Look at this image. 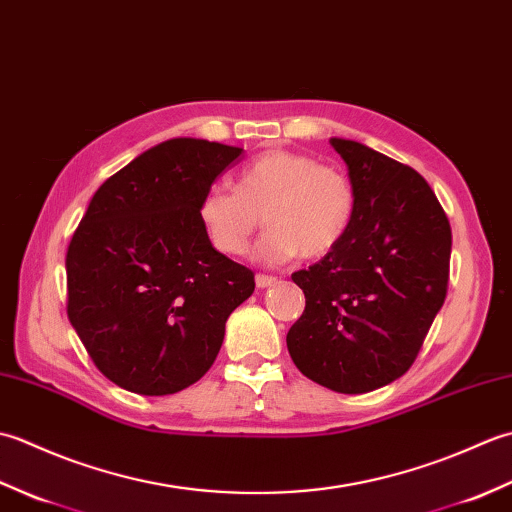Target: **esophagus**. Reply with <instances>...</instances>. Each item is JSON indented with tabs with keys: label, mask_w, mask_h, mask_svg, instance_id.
<instances>
[{
	"label": "esophagus",
	"mask_w": 512,
	"mask_h": 512,
	"mask_svg": "<svg viewBox=\"0 0 512 512\" xmlns=\"http://www.w3.org/2000/svg\"><path fill=\"white\" fill-rule=\"evenodd\" d=\"M255 284H257V288H270V286L277 284V277H270V275H262V273H259V275L255 277Z\"/></svg>",
	"instance_id": "esophagus-1"
}]
</instances>
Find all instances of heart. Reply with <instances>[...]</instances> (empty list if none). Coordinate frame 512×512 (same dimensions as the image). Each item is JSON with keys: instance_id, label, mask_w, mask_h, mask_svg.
Listing matches in <instances>:
<instances>
[{"instance_id": "heart-1", "label": "heart", "mask_w": 512, "mask_h": 512, "mask_svg": "<svg viewBox=\"0 0 512 512\" xmlns=\"http://www.w3.org/2000/svg\"><path fill=\"white\" fill-rule=\"evenodd\" d=\"M262 215L268 231L253 250L259 262L323 257L350 233L354 182L310 154L268 149L239 169L235 189L211 187L198 202L202 231L222 255H242Z\"/></svg>"}]
</instances>
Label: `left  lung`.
I'll list each match as a JSON object with an SVG mask.
<instances>
[{
	"label": "left lung",
	"mask_w": 512,
	"mask_h": 512,
	"mask_svg": "<svg viewBox=\"0 0 512 512\" xmlns=\"http://www.w3.org/2000/svg\"><path fill=\"white\" fill-rule=\"evenodd\" d=\"M356 189L350 233L292 281L306 310L286 343L303 376L365 394L407 372L449 284L451 226L418 171L356 140L330 138Z\"/></svg>",
	"instance_id": "left-lung-1"
}]
</instances>
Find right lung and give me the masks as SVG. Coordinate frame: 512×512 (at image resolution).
<instances>
[{
  "label": "right lung",
  "mask_w": 512,
  "mask_h": 512,
  "mask_svg": "<svg viewBox=\"0 0 512 512\" xmlns=\"http://www.w3.org/2000/svg\"><path fill=\"white\" fill-rule=\"evenodd\" d=\"M244 149L171 138L107 178L65 257L68 319L94 365L127 391L167 396L200 380L255 275L217 253L198 202Z\"/></svg>",
  "instance_id": "1"
}]
</instances>
